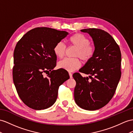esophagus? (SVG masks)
<instances>
[{"mask_svg": "<svg viewBox=\"0 0 133 133\" xmlns=\"http://www.w3.org/2000/svg\"><path fill=\"white\" fill-rule=\"evenodd\" d=\"M69 75H70V77L72 78V74L71 72H69Z\"/></svg>", "mask_w": 133, "mask_h": 133, "instance_id": "obj_1", "label": "esophagus"}]
</instances>
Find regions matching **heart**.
Here are the masks:
<instances>
[{
  "label": "heart",
  "mask_w": 133,
  "mask_h": 133,
  "mask_svg": "<svg viewBox=\"0 0 133 133\" xmlns=\"http://www.w3.org/2000/svg\"><path fill=\"white\" fill-rule=\"evenodd\" d=\"M68 42L71 45L77 48L75 56L79 57L84 62L92 58L95 53V47L90 44V40L82 34L77 33L70 36ZM53 52L57 57L62 58L66 52V46L62 42H58L53 47ZM81 62L77 58H66L58 63V67L68 71H73L80 67Z\"/></svg>",
  "instance_id": "b5f03b06"
}]
</instances>
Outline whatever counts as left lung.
<instances>
[{
	"instance_id": "8db88e82",
	"label": "left lung",
	"mask_w": 133,
	"mask_h": 133,
	"mask_svg": "<svg viewBox=\"0 0 133 133\" xmlns=\"http://www.w3.org/2000/svg\"><path fill=\"white\" fill-rule=\"evenodd\" d=\"M92 37L95 53L92 58L79 70L89 77L75 73L76 85L74 99L80 108L94 111L106 105L113 97L120 81L121 54L120 47L112 36L99 29H85Z\"/></svg>"
}]
</instances>
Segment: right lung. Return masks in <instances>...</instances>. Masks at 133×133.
Wrapping results in <instances>:
<instances>
[{
  "label": "right lung",
  "mask_w": 133,
  "mask_h": 133,
  "mask_svg": "<svg viewBox=\"0 0 133 133\" xmlns=\"http://www.w3.org/2000/svg\"><path fill=\"white\" fill-rule=\"evenodd\" d=\"M68 34L49 28H37L17 43L13 53V83L19 98L29 107L41 110L52 106L57 100L59 87L70 78L66 70H53L57 62L53 47ZM47 72L44 77L43 73Z\"/></svg>",
  "instance_id": "add662e5"
}]
</instances>
